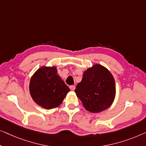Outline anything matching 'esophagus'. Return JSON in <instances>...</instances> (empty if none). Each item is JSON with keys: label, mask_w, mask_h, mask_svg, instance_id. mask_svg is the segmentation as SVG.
I'll use <instances>...</instances> for the list:
<instances>
[{"label": "esophagus", "mask_w": 146, "mask_h": 146, "mask_svg": "<svg viewBox=\"0 0 146 146\" xmlns=\"http://www.w3.org/2000/svg\"><path fill=\"white\" fill-rule=\"evenodd\" d=\"M69 88H70V89L71 90V91H74V90L75 89V87L74 85H71L70 87H69Z\"/></svg>", "instance_id": "34e87169"}]
</instances>
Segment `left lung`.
I'll return each instance as SVG.
<instances>
[{
  "mask_svg": "<svg viewBox=\"0 0 146 146\" xmlns=\"http://www.w3.org/2000/svg\"><path fill=\"white\" fill-rule=\"evenodd\" d=\"M75 92L85 109L96 113L111 106L116 94V84L110 71L96 64L84 72Z\"/></svg>",
  "mask_w": 146,
  "mask_h": 146,
  "instance_id": "left-lung-1",
  "label": "left lung"
}]
</instances>
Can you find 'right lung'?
Segmentation results:
<instances>
[{"instance_id": "1", "label": "right lung", "mask_w": 146, "mask_h": 146, "mask_svg": "<svg viewBox=\"0 0 146 146\" xmlns=\"http://www.w3.org/2000/svg\"><path fill=\"white\" fill-rule=\"evenodd\" d=\"M69 91V88L55 67L39 69L30 80V92L33 100L46 109L60 105Z\"/></svg>"}]
</instances>
